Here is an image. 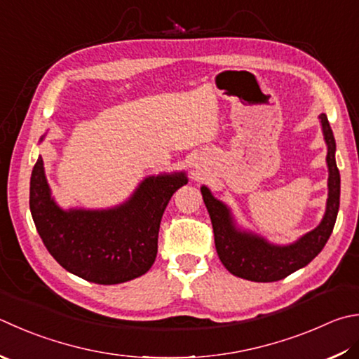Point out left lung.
Here are the masks:
<instances>
[{
    "mask_svg": "<svg viewBox=\"0 0 359 359\" xmlns=\"http://www.w3.org/2000/svg\"><path fill=\"white\" fill-rule=\"evenodd\" d=\"M323 140L327 144L328 198L319 225L295 242L278 245L250 229L238 225L228 205L215 198L209 187L201 186V195L211 217L215 250L228 272L239 278L272 283L308 266L325 247L333 231L341 197V175L336 165V142L325 114L319 116Z\"/></svg>",
    "mask_w": 359,
    "mask_h": 359,
    "instance_id": "8db88e82",
    "label": "left lung"
}]
</instances>
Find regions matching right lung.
Masks as SVG:
<instances>
[{
  "label": "right lung",
  "mask_w": 359,
  "mask_h": 359,
  "mask_svg": "<svg viewBox=\"0 0 359 359\" xmlns=\"http://www.w3.org/2000/svg\"><path fill=\"white\" fill-rule=\"evenodd\" d=\"M187 181L184 172L151 175L117 206L64 209L51 197L39 156L31 175L29 208L39 236L60 266L97 285H118L153 266L162 214Z\"/></svg>",
  "instance_id": "obj_1"
}]
</instances>
